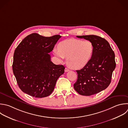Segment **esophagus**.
Masks as SVG:
<instances>
[{
  "label": "esophagus",
  "instance_id": "obj_1",
  "mask_svg": "<svg viewBox=\"0 0 128 128\" xmlns=\"http://www.w3.org/2000/svg\"><path fill=\"white\" fill-rule=\"evenodd\" d=\"M69 71H70L69 69H68V68H65V70H64L65 72H69Z\"/></svg>",
  "mask_w": 128,
  "mask_h": 128
}]
</instances>
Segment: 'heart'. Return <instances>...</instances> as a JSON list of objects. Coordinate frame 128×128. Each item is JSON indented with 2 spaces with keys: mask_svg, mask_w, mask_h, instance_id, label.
<instances>
[{
  "mask_svg": "<svg viewBox=\"0 0 128 128\" xmlns=\"http://www.w3.org/2000/svg\"><path fill=\"white\" fill-rule=\"evenodd\" d=\"M94 52V46L91 41H82L74 38L60 42L58 45V48L53 50L54 55L60 60L66 58L67 64L74 70L81 69L86 66Z\"/></svg>",
  "mask_w": 128,
  "mask_h": 128,
  "instance_id": "1",
  "label": "heart"
}]
</instances>
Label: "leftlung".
Instances as JSON below:
<instances>
[{"instance_id": "left-lung-1", "label": "left lung", "mask_w": 128, "mask_h": 128, "mask_svg": "<svg viewBox=\"0 0 128 128\" xmlns=\"http://www.w3.org/2000/svg\"><path fill=\"white\" fill-rule=\"evenodd\" d=\"M91 41L94 46L93 56L86 66L77 70L74 90L82 96H91L105 90L110 84L116 68L114 53L104 38L94 35L76 36Z\"/></svg>"}]
</instances>
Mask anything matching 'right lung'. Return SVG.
Wrapping results in <instances>:
<instances>
[{"mask_svg": "<svg viewBox=\"0 0 128 128\" xmlns=\"http://www.w3.org/2000/svg\"><path fill=\"white\" fill-rule=\"evenodd\" d=\"M62 36L45 37L34 33L16 48L12 64L14 74L20 90L35 98H44L53 92L64 66L56 65L48 54Z\"/></svg>", "mask_w": 128, "mask_h": 128, "instance_id": "right-lung-1", "label": "right lung"}]
</instances>
